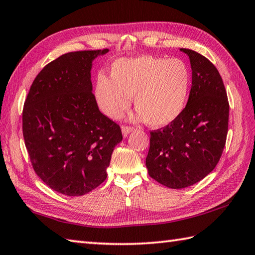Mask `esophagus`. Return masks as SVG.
Returning a JSON list of instances; mask_svg holds the SVG:
<instances>
[{"label": "esophagus", "instance_id": "34e87169", "mask_svg": "<svg viewBox=\"0 0 255 255\" xmlns=\"http://www.w3.org/2000/svg\"><path fill=\"white\" fill-rule=\"evenodd\" d=\"M134 130L133 127H130V126H123L122 127V131H123V134L124 136H127L128 133H130L131 131Z\"/></svg>", "mask_w": 255, "mask_h": 255}]
</instances>
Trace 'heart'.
Returning <instances> with one entry per match:
<instances>
[{
    "label": "heart",
    "instance_id": "b5f03b06",
    "mask_svg": "<svg viewBox=\"0 0 255 255\" xmlns=\"http://www.w3.org/2000/svg\"><path fill=\"white\" fill-rule=\"evenodd\" d=\"M191 88V70L181 59L145 55L118 59L111 67V78L99 73L94 93L107 117L122 118L133 97L138 117L151 127L162 128L181 117Z\"/></svg>",
    "mask_w": 255,
    "mask_h": 255
}]
</instances>
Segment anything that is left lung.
<instances>
[{
	"mask_svg": "<svg viewBox=\"0 0 255 255\" xmlns=\"http://www.w3.org/2000/svg\"><path fill=\"white\" fill-rule=\"evenodd\" d=\"M192 67V89L176 122L150 132L149 175L170 188L203 180L217 165L226 144L229 102L218 70L200 53L181 48Z\"/></svg>",
	"mask_w": 255,
	"mask_h": 255,
	"instance_id": "8db88e82",
	"label": "left lung"
}]
</instances>
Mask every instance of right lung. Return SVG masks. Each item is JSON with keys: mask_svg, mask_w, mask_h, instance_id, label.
Wrapping results in <instances>:
<instances>
[{"mask_svg": "<svg viewBox=\"0 0 255 255\" xmlns=\"http://www.w3.org/2000/svg\"><path fill=\"white\" fill-rule=\"evenodd\" d=\"M108 49L74 51L48 63L23 108V136L32 169L53 191L82 196L106 180L122 129L100 112L91 69Z\"/></svg>", "mask_w": 255, "mask_h": 255, "instance_id": "obj_1", "label": "right lung"}]
</instances>
